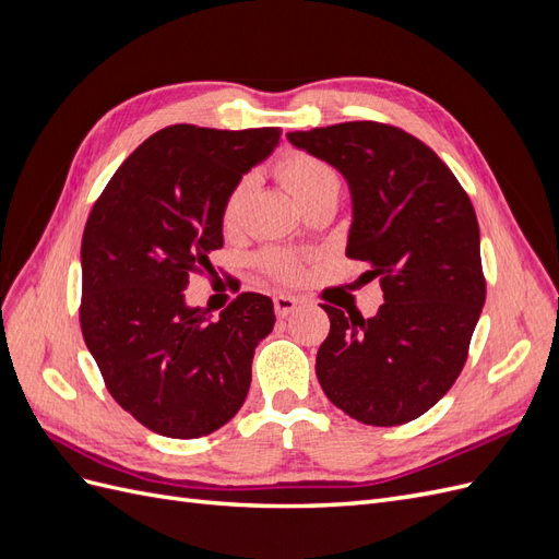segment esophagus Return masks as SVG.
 I'll use <instances>...</instances> for the list:
<instances>
[{
  "instance_id": "obj_1",
  "label": "esophagus",
  "mask_w": 559,
  "mask_h": 559,
  "mask_svg": "<svg viewBox=\"0 0 559 559\" xmlns=\"http://www.w3.org/2000/svg\"><path fill=\"white\" fill-rule=\"evenodd\" d=\"M275 314L280 317V319H284V317H289L294 310H296V306H298V300L294 298V296H275Z\"/></svg>"
}]
</instances>
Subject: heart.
Returning a JSON list of instances; mask_svg holds the SVG:
<instances>
[{"mask_svg":"<svg viewBox=\"0 0 559 559\" xmlns=\"http://www.w3.org/2000/svg\"><path fill=\"white\" fill-rule=\"evenodd\" d=\"M277 175L286 189H289V193L296 198L300 207L308 205V202H312L321 195L341 193V179H337L333 167L324 160H319L317 156L300 154V151L286 154L277 163ZM251 186H253V179L242 177L226 195L224 210H222V222L226 228H233L240 222L242 210L247 205V198L251 193ZM263 265L270 275H275L280 280H296L300 275L298 259L289 257V253H282V251H267L263 257Z\"/></svg>","mask_w":559,"mask_h":559,"instance_id":"b5f03b06","label":"heart"}]
</instances>
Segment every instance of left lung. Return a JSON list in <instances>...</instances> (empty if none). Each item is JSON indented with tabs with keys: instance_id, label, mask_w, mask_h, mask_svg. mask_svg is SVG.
<instances>
[{
	"instance_id": "8db88e82",
	"label": "left lung",
	"mask_w": 559,
	"mask_h": 559,
	"mask_svg": "<svg viewBox=\"0 0 559 559\" xmlns=\"http://www.w3.org/2000/svg\"><path fill=\"white\" fill-rule=\"evenodd\" d=\"M286 138L345 177V253L368 263L366 277L384 294L370 319L324 306L331 331L317 352L319 384L364 425H405L464 368L485 306L476 212L450 167L399 128L352 121Z\"/></svg>"
}]
</instances>
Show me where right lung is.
Wrapping results in <instances>:
<instances>
[{
	"mask_svg": "<svg viewBox=\"0 0 559 559\" xmlns=\"http://www.w3.org/2000/svg\"><path fill=\"white\" fill-rule=\"evenodd\" d=\"M282 130L170 126L109 179L81 242V331L109 394L146 429L200 438L242 408L273 300L240 294L212 319L186 286L224 247V200Z\"/></svg>",
	"mask_w": 559,
	"mask_h": 559,
	"instance_id": "right-lung-1",
	"label": "right lung"
}]
</instances>
